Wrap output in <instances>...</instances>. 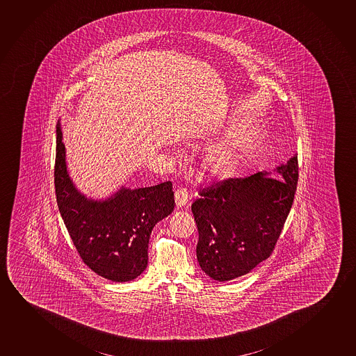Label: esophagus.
Wrapping results in <instances>:
<instances>
[{"label": "esophagus", "mask_w": 356, "mask_h": 356, "mask_svg": "<svg viewBox=\"0 0 356 356\" xmlns=\"http://www.w3.org/2000/svg\"><path fill=\"white\" fill-rule=\"evenodd\" d=\"M190 200V195L186 187H177L175 191V202L176 206L184 207L188 203Z\"/></svg>", "instance_id": "34e87169"}]
</instances>
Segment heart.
<instances>
[{
	"label": "heart",
	"instance_id": "obj_1",
	"mask_svg": "<svg viewBox=\"0 0 356 356\" xmlns=\"http://www.w3.org/2000/svg\"><path fill=\"white\" fill-rule=\"evenodd\" d=\"M208 165L213 174L218 176L232 175L237 166V156L232 149L214 150L208 156Z\"/></svg>",
	"mask_w": 356,
	"mask_h": 356
}]
</instances>
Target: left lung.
Masks as SVG:
<instances>
[{
  "mask_svg": "<svg viewBox=\"0 0 356 356\" xmlns=\"http://www.w3.org/2000/svg\"><path fill=\"white\" fill-rule=\"evenodd\" d=\"M298 179V156H293L273 174L227 177L202 188L191 206L202 270L227 282L267 259L293 206Z\"/></svg>",
  "mask_w": 356,
  "mask_h": 356,
  "instance_id": "8db88e82",
  "label": "left lung"
}]
</instances>
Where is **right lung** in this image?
<instances>
[{"mask_svg":"<svg viewBox=\"0 0 356 356\" xmlns=\"http://www.w3.org/2000/svg\"><path fill=\"white\" fill-rule=\"evenodd\" d=\"M56 132L57 206L79 257L108 280L122 283L137 278L148 264L153 227L174 211L171 181L137 190L122 188L108 201L87 200L68 176L60 126Z\"/></svg>","mask_w":356,"mask_h":356,"instance_id":"obj_1","label":"right lung"}]
</instances>
